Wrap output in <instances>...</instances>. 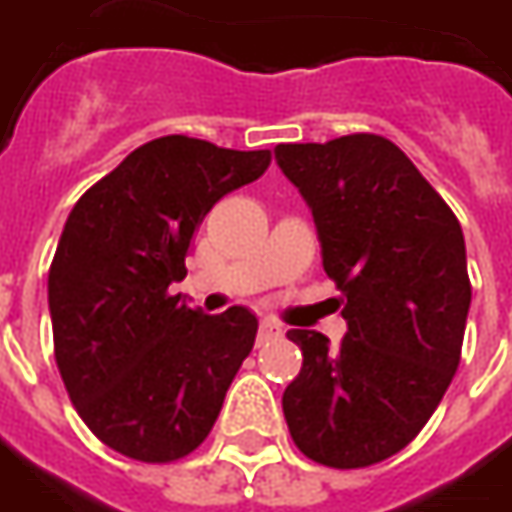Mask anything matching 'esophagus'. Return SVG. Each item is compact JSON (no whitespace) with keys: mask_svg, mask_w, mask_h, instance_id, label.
<instances>
[{"mask_svg":"<svg viewBox=\"0 0 512 512\" xmlns=\"http://www.w3.org/2000/svg\"><path fill=\"white\" fill-rule=\"evenodd\" d=\"M282 338V327L277 321H271V318H263L260 321V330H257V343H268V341H277Z\"/></svg>","mask_w":512,"mask_h":512,"instance_id":"esophagus-1","label":"esophagus"}]
</instances>
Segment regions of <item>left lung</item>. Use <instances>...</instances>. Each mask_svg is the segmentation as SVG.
Segmentation results:
<instances>
[{"label":"left lung","instance_id":"obj_1","mask_svg":"<svg viewBox=\"0 0 512 512\" xmlns=\"http://www.w3.org/2000/svg\"><path fill=\"white\" fill-rule=\"evenodd\" d=\"M316 221L346 335L291 330L302 371L282 393L299 452L332 468L388 460L416 438L460 363L471 282L455 213L382 135L280 144Z\"/></svg>","mask_w":512,"mask_h":512}]
</instances>
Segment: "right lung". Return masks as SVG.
Here are the masks:
<instances>
[{"label": "right lung", "mask_w": 512, "mask_h": 512, "mask_svg": "<svg viewBox=\"0 0 512 512\" xmlns=\"http://www.w3.org/2000/svg\"><path fill=\"white\" fill-rule=\"evenodd\" d=\"M268 149L166 135L80 196L49 268L55 360L96 438L141 463L191 455L252 352L257 318L205 316L171 296L210 207L255 182Z\"/></svg>", "instance_id": "obj_1"}]
</instances>
